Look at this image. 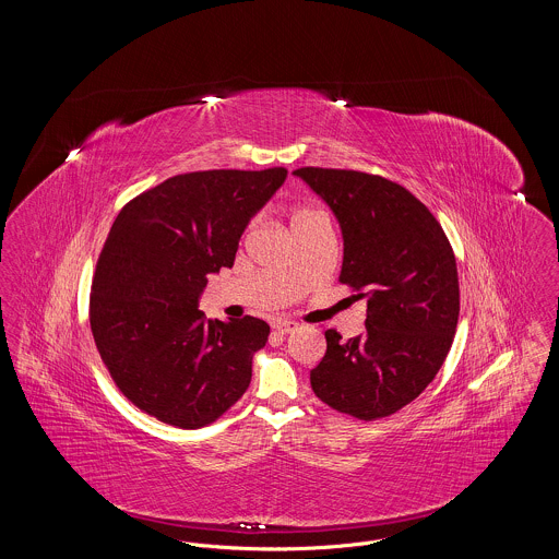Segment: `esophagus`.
<instances>
[{
  "label": "esophagus",
  "instance_id": "1",
  "mask_svg": "<svg viewBox=\"0 0 559 559\" xmlns=\"http://www.w3.org/2000/svg\"><path fill=\"white\" fill-rule=\"evenodd\" d=\"M272 329L278 333V335H289L295 329H297V322L289 319H276L272 322Z\"/></svg>",
  "mask_w": 559,
  "mask_h": 559
}]
</instances>
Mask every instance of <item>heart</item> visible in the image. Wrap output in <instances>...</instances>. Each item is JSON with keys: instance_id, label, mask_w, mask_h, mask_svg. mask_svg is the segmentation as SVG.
Wrapping results in <instances>:
<instances>
[{"instance_id": "1", "label": "heart", "mask_w": 559, "mask_h": 559, "mask_svg": "<svg viewBox=\"0 0 559 559\" xmlns=\"http://www.w3.org/2000/svg\"><path fill=\"white\" fill-rule=\"evenodd\" d=\"M304 213H308V212L297 213V215H295V217H299V215H304Z\"/></svg>"}]
</instances>
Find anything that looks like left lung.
<instances>
[{
	"label": "left lung",
	"mask_w": 559,
	"mask_h": 559,
	"mask_svg": "<svg viewBox=\"0 0 559 559\" xmlns=\"http://www.w3.org/2000/svg\"><path fill=\"white\" fill-rule=\"evenodd\" d=\"M301 178L333 212L344 239L340 281L367 299V331L326 352L310 371L314 394L362 421L417 399L440 371L459 320V276L438 219L406 188L381 176L301 167Z\"/></svg>",
	"instance_id": "obj_1"
}]
</instances>
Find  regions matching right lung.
I'll list each match as a JSON object with an SVG mask.
<instances>
[{
  "label": "right lung",
  "mask_w": 559,
  "mask_h": 559,
  "mask_svg": "<svg viewBox=\"0 0 559 559\" xmlns=\"http://www.w3.org/2000/svg\"><path fill=\"white\" fill-rule=\"evenodd\" d=\"M287 169H213L174 176L130 201L96 264L90 324L126 399L163 424L215 421L251 383L264 320H207V274L233 267L251 217L283 187Z\"/></svg>",
  "instance_id": "obj_1"
}]
</instances>
